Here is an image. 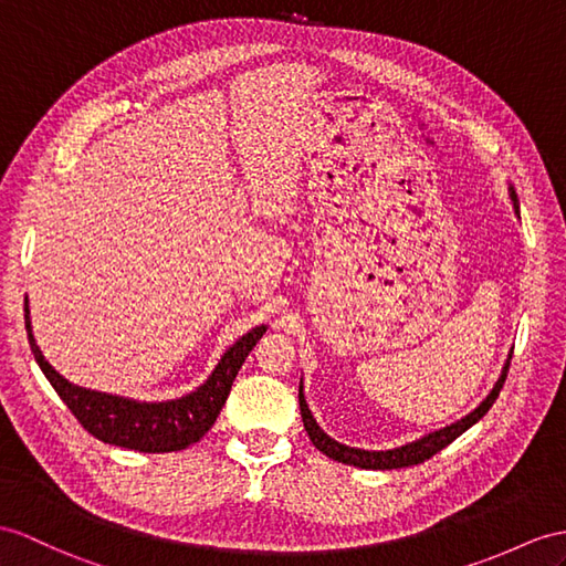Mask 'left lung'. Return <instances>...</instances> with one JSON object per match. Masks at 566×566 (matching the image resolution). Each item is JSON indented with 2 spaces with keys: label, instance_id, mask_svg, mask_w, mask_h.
<instances>
[{
  "label": "left lung",
  "instance_id": "left-lung-1",
  "mask_svg": "<svg viewBox=\"0 0 566 566\" xmlns=\"http://www.w3.org/2000/svg\"><path fill=\"white\" fill-rule=\"evenodd\" d=\"M512 191V201H514V209L518 213V199H516V191L514 187H509ZM509 363H512V357H509L504 369H502V377L494 384V389L490 391V396L482 401L473 412H468L465 418H461L459 422H453L444 430H437L432 434H427L418 442H410L406 447H398V449H389V451H365V449H353L346 444H338L336 439H331L319 424H316L314 416L307 408L305 396H302V387H300V412H302V422H305V430L312 439V444L319 449L322 453H326L328 459H334L338 463H348V465H357V468H367V471H391V468H406V465H418L427 459H432L437 451H442L444 447H449L453 439L461 437L468 427H473L485 412L492 408V403L497 401V396L504 387L506 381V371H509Z\"/></svg>",
  "mask_w": 566,
  "mask_h": 566
}]
</instances>
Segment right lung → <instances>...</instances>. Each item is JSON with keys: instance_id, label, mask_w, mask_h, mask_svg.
I'll use <instances>...</instances> for the list:
<instances>
[{"instance_id": "1", "label": "right lung", "mask_w": 566, "mask_h": 566, "mask_svg": "<svg viewBox=\"0 0 566 566\" xmlns=\"http://www.w3.org/2000/svg\"><path fill=\"white\" fill-rule=\"evenodd\" d=\"M29 297H25V331L35 355V363L43 369V375L60 394L66 408L74 412V418L84 424L95 439L105 444H115L124 449L144 451V453H168L182 451L211 430L220 410L226 406V398L232 389L244 357L252 353L256 340L266 334V326H256L250 334H244L235 346L228 348L220 363L211 371L197 391H191L175 401L163 403H142L134 398H122L113 394L91 391L76 384L66 381L54 369L45 355L40 353L38 343L31 334L29 316Z\"/></svg>"}]
</instances>
